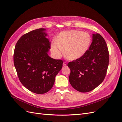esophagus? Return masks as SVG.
<instances>
[{
	"instance_id": "esophagus-1",
	"label": "esophagus",
	"mask_w": 122,
	"mask_h": 122,
	"mask_svg": "<svg viewBox=\"0 0 122 122\" xmlns=\"http://www.w3.org/2000/svg\"><path fill=\"white\" fill-rule=\"evenodd\" d=\"M66 65H67V63H66V62L65 61V62H63V66H66Z\"/></svg>"
}]
</instances>
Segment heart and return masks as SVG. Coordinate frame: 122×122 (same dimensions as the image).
<instances>
[{
  "label": "heart",
  "mask_w": 122,
  "mask_h": 122,
  "mask_svg": "<svg viewBox=\"0 0 122 122\" xmlns=\"http://www.w3.org/2000/svg\"><path fill=\"white\" fill-rule=\"evenodd\" d=\"M92 42L90 35L78 30L61 32L56 38V42L51 44V49L57 57H60L65 49V56L74 61L81 57L89 48Z\"/></svg>",
  "instance_id": "1"
}]
</instances>
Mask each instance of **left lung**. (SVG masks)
Instances as JSON below:
<instances>
[{
    "label": "left lung",
    "mask_w": 122,
    "mask_h": 122,
    "mask_svg": "<svg viewBox=\"0 0 122 122\" xmlns=\"http://www.w3.org/2000/svg\"><path fill=\"white\" fill-rule=\"evenodd\" d=\"M109 52L105 40L99 34L93 35V42L83 56L68 64L71 70L69 81L82 93L94 90L104 80L109 65Z\"/></svg>",
    "instance_id": "8db88e82"
}]
</instances>
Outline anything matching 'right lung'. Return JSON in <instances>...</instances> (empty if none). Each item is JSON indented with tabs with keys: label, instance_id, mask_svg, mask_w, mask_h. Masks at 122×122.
<instances>
[{
	"label": "right lung",
	"instance_id": "right-lung-1",
	"mask_svg": "<svg viewBox=\"0 0 122 122\" xmlns=\"http://www.w3.org/2000/svg\"><path fill=\"white\" fill-rule=\"evenodd\" d=\"M45 29L39 28L23 35L17 42L14 64L20 82L33 93L45 94L52 88L63 61L48 56L51 42Z\"/></svg>",
	"mask_w": 122,
	"mask_h": 122
}]
</instances>
